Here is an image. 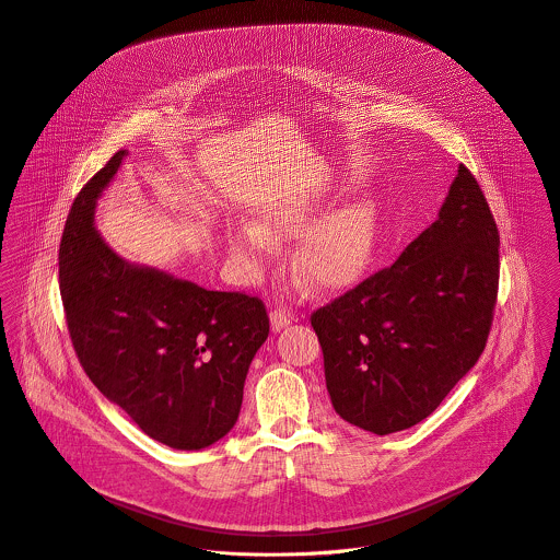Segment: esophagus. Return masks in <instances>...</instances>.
Returning a JSON list of instances; mask_svg holds the SVG:
<instances>
[{"label": "esophagus", "instance_id": "esophagus-1", "mask_svg": "<svg viewBox=\"0 0 560 560\" xmlns=\"http://www.w3.org/2000/svg\"><path fill=\"white\" fill-rule=\"evenodd\" d=\"M269 320H271V329H273V331H280V329H284L289 323H293V317H291L287 311L276 308V311L269 313Z\"/></svg>", "mask_w": 560, "mask_h": 560}]
</instances>
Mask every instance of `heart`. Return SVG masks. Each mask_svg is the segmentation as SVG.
<instances>
[{"mask_svg":"<svg viewBox=\"0 0 560 560\" xmlns=\"http://www.w3.org/2000/svg\"><path fill=\"white\" fill-rule=\"evenodd\" d=\"M319 209L317 198L276 196L260 207L254 226L245 224L231 235V249L256 271L260 260L273 252L271 237H291L306 228L291 252L293 271L319 291L349 287L360 280L375 254L377 205L369 196H358L308 226Z\"/></svg>","mask_w":560,"mask_h":560,"instance_id":"heart-1","label":"heart"}]
</instances>
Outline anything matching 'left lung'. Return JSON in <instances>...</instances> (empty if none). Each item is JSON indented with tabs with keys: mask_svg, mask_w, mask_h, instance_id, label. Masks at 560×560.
<instances>
[{
	"mask_svg": "<svg viewBox=\"0 0 560 560\" xmlns=\"http://www.w3.org/2000/svg\"><path fill=\"white\" fill-rule=\"evenodd\" d=\"M500 235L462 163L438 220L395 265L313 313L336 413L377 435L424 420L485 349Z\"/></svg>",
	"mask_w": 560,
	"mask_h": 560,
	"instance_id": "left-lung-1",
	"label": "left lung"
}]
</instances>
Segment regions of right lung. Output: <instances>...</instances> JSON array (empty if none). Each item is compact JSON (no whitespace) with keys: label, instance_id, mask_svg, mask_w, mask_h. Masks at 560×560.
<instances>
[{"label":"right lung","instance_id":"add662e5","mask_svg":"<svg viewBox=\"0 0 560 560\" xmlns=\"http://www.w3.org/2000/svg\"><path fill=\"white\" fill-rule=\"evenodd\" d=\"M118 151L81 187L60 241V293L90 382L149 438L176 451L222 440L240 418L252 358L267 340L258 298L207 291L118 256L94 229Z\"/></svg>","mask_w":560,"mask_h":560}]
</instances>
